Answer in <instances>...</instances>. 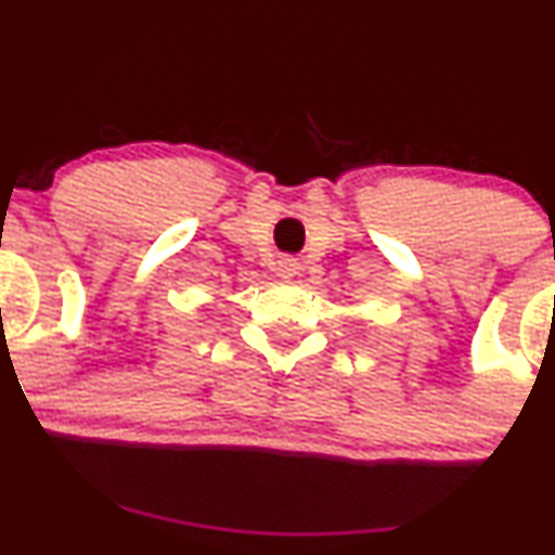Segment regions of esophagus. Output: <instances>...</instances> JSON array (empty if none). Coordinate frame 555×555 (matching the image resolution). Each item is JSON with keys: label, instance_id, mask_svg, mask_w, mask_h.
Listing matches in <instances>:
<instances>
[{"label": "esophagus", "instance_id": "esophagus-1", "mask_svg": "<svg viewBox=\"0 0 555 555\" xmlns=\"http://www.w3.org/2000/svg\"><path fill=\"white\" fill-rule=\"evenodd\" d=\"M279 271H282L284 279H292L295 273H299V263L295 258H282L279 260Z\"/></svg>", "mask_w": 555, "mask_h": 555}]
</instances>
